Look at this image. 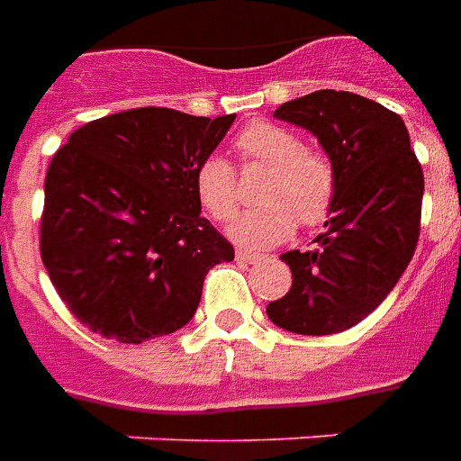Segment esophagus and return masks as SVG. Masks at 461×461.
Masks as SVG:
<instances>
[{"label":"esophagus","instance_id":"esophagus-1","mask_svg":"<svg viewBox=\"0 0 461 461\" xmlns=\"http://www.w3.org/2000/svg\"><path fill=\"white\" fill-rule=\"evenodd\" d=\"M261 259H264L261 254H254V251L237 249V261H241V264H257V261H261Z\"/></svg>","mask_w":461,"mask_h":461}]
</instances>
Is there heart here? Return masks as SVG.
I'll use <instances>...</instances> for the list:
<instances>
[{"label":"heart","mask_w":461,"mask_h":461,"mask_svg":"<svg viewBox=\"0 0 461 461\" xmlns=\"http://www.w3.org/2000/svg\"><path fill=\"white\" fill-rule=\"evenodd\" d=\"M241 165H264L257 200L231 224V240L244 247H276L289 240L296 221L316 227L326 220L336 200V167L319 148L303 145L296 132L276 122L257 121L241 128L234 140ZM194 192L212 220L230 221L240 207V182L230 162L207 155L194 167Z\"/></svg>","instance_id":"obj_1"}]
</instances>
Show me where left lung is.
<instances>
[{"instance_id":"8db88e82","label":"left lung","mask_w":461,"mask_h":461,"mask_svg":"<svg viewBox=\"0 0 461 461\" xmlns=\"http://www.w3.org/2000/svg\"><path fill=\"white\" fill-rule=\"evenodd\" d=\"M274 115L311 131L336 167V200L313 249L286 251L291 289L267 306L291 333L353 329L383 303L420 240L425 177L402 118L348 91H316Z\"/></svg>"}]
</instances>
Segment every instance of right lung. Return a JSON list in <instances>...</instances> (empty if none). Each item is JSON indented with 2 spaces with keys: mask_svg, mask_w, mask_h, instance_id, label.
<instances>
[{
  "mask_svg": "<svg viewBox=\"0 0 461 461\" xmlns=\"http://www.w3.org/2000/svg\"><path fill=\"white\" fill-rule=\"evenodd\" d=\"M237 115L132 108L71 132L46 170L41 261L68 311L98 336L175 333L234 247L200 214L194 167Z\"/></svg>",
  "mask_w": 461,
  "mask_h": 461,
  "instance_id": "1",
  "label": "right lung"
}]
</instances>
